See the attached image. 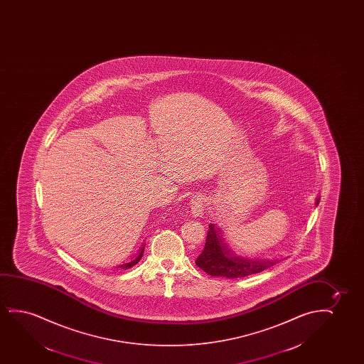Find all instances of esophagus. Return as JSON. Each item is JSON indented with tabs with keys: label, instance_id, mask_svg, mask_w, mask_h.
<instances>
[{
	"label": "esophagus",
	"instance_id": "esophagus-1",
	"mask_svg": "<svg viewBox=\"0 0 364 364\" xmlns=\"http://www.w3.org/2000/svg\"><path fill=\"white\" fill-rule=\"evenodd\" d=\"M190 208H191V214L194 218H201L204 215V200L200 196L196 195L194 198L190 200Z\"/></svg>",
	"mask_w": 364,
	"mask_h": 364
}]
</instances>
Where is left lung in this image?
<instances>
[{
  "mask_svg": "<svg viewBox=\"0 0 364 364\" xmlns=\"http://www.w3.org/2000/svg\"><path fill=\"white\" fill-rule=\"evenodd\" d=\"M318 204L319 196L316 199V206ZM279 261L281 259H247L236 255L229 245L226 244L221 230L216 225L210 224L204 250L195 261V264L210 276L240 279L250 274H259Z\"/></svg>",
  "mask_w": 364,
  "mask_h": 364,
  "instance_id": "1",
  "label": "left lung"
}]
</instances>
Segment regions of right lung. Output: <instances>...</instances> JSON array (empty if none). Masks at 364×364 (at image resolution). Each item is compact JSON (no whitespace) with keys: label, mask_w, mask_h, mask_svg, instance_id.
<instances>
[{"label":"right lung","mask_w":364,"mask_h":364,"mask_svg":"<svg viewBox=\"0 0 364 364\" xmlns=\"http://www.w3.org/2000/svg\"><path fill=\"white\" fill-rule=\"evenodd\" d=\"M144 247L145 246L144 245H143V247H141V250H140L139 255H138V256H136V257H135L134 259H132L130 262H127V264H120V269H130V267H133L134 264H138V262H139L140 261V259L143 257V254H144Z\"/></svg>","instance_id":"1"}]
</instances>
